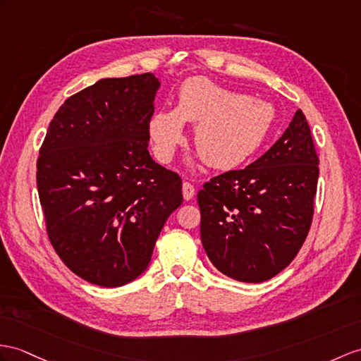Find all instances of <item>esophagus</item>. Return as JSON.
Listing matches in <instances>:
<instances>
[{"label": "esophagus", "instance_id": "esophagus-1", "mask_svg": "<svg viewBox=\"0 0 361 361\" xmlns=\"http://www.w3.org/2000/svg\"><path fill=\"white\" fill-rule=\"evenodd\" d=\"M182 192H183V199H185V200H191L192 197H195V192H196V190H195V187L191 185L190 182H183V185H182Z\"/></svg>", "mask_w": 361, "mask_h": 361}]
</instances>
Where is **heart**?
I'll use <instances>...</instances> for the list:
<instances>
[{
  "mask_svg": "<svg viewBox=\"0 0 361 361\" xmlns=\"http://www.w3.org/2000/svg\"><path fill=\"white\" fill-rule=\"evenodd\" d=\"M274 121L269 104L226 90L204 76L180 85L174 109L153 113L148 131L161 161L185 140V122L196 124L195 144L214 169H235L262 147Z\"/></svg>",
  "mask_w": 361,
  "mask_h": 361,
  "instance_id": "b5f03b06",
  "label": "heart"
}]
</instances>
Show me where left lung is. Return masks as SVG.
<instances>
[{"label": "left lung", "instance_id": "obj_1", "mask_svg": "<svg viewBox=\"0 0 361 361\" xmlns=\"http://www.w3.org/2000/svg\"><path fill=\"white\" fill-rule=\"evenodd\" d=\"M319 156L302 110L277 142L243 170L197 192L200 239L211 263L239 282L260 283L294 260L310 233Z\"/></svg>", "mask_w": 361, "mask_h": 361}]
</instances>
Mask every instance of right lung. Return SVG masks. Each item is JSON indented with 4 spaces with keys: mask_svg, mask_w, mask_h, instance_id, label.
Here are the masks:
<instances>
[{
    "mask_svg": "<svg viewBox=\"0 0 361 361\" xmlns=\"http://www.w3.org/2000/svg\"><path fill=\"white\" fill-rule=\"evenodd\" d=\"M159 85L153 73L101 79L61 105L41 145L37 185L50 243L93 285L142 274L182 204L180 176L148 153Z\"/></svg>",
    "mask_w": 361,
    "mask_h": 361,
    "instance_id": "1",
    "label": "right lung"
}]
</instances>
